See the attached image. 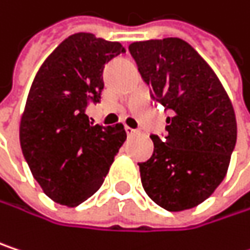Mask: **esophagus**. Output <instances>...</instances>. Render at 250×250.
Returning a JSON list of instances; mask_svg holds the SVG:
<instances>
[{
  "label": "esophagus",
  "mask_w": 250,
  "mask_h": 250,
  "mask_svg": "<svg viewBox=\"0 0 250 250\" xmlns=\"http://www.w3.org/2000/svg\"><path fill=\"white\" fill-rule=\"evenodd\" d=\"M125 133H127V136H133V134H136V133H137V130H134V128H131V127L125 125Z\"/></svg>",
  "instance_id": "1"
}]
</instances>
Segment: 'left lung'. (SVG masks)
Segmentation results:
<instances>
[{"label": "left lung", "mask_w": 250, "mask_h": 250, "mask_svg": "<svg viewBox=\"0 0 250 250\" xmlns=\"http://www.w3.org/2000/svg\"><path fill=\"white\" fill-rule=\"evenodd\" d=\"M151 97L173 116L167 136H151L154 151L139 163L147 196L169 212L192 209L222 183L236 145V117L215 71L180 38L128 45Z\"/></svg>", "instance_id": "obj_1"}]
</instances>
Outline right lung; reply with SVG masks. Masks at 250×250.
<instances>
[{
  "mask_svg": "<svg viewBox=\"0 0 250 250\" xmlns=\"http://www.w3.org/2000/svg\"><path fill=\"white\" fill-rule=\"evenodd\" d=\"M122 53L117 41L77 33L35 74L20 143L34 179L56 203L76 208L97 192L127 139L123 125H93L85 114L88 103L102 99L104 64Z\"/></svg>",
  "mask_w": 250,
  "mask_h": 250,
  "instance_id": "right-lung-1",
  "label": "right lung"
}]
</instances>
